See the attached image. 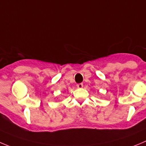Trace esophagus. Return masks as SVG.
Here are the masks:
<instances>
[{"label": "esophagus", "instance_id": "1", "mask_svg": "<svg viewBox=\"0 0 146 146\" xmlns=\"http://www.w3.org/2000/svg\"><path fill=\"white\" fill-rule=\"evenodd\" d=\"M83 86H84V85H83V84H77V87L78 88H82Z\"/></svg>", "mask_w": 146, "mask_h": 146}]
</instances>
